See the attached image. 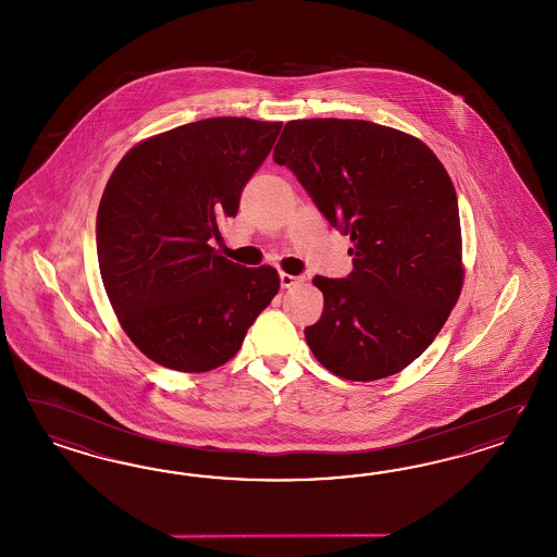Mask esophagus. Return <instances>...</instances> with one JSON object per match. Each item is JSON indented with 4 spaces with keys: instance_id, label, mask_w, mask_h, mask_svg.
<instances>
[{
    "instance_id": "34e87169",
    "label": "esophagus",
    "mask_w": 557,
    "mask_h": 557,
    "mask_svg": "<svg viewBox=\"0 0 557 557\" xmlns=\"http://www.w3.org/2000/svg\"><path fill=\"white\" fill-rule=\"evenodd\" d=\"M306 278L304 276H295V274H287V272H281V287L290 288L295 285H301Z\"/></svg>"
}]
</instances>
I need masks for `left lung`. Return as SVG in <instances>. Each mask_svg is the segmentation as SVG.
I'll list each match as a JSON object with an SVG mask.
<instances>
[{
	"instance_id": "obj_1",
	"label": "left lung",
	"mask_w": 557,
	"mask_h": 557,
	"mask_svg": "<svg viewBox=\"0 0 557 557\" xmlns=\"http://www.w3.org/2000/svg\"><path fill=\"white\" fill-rule=\"evenodd\" d=\"M274 162L355 244L346 278H313L323 293L322 318L306 327L313 357L348 381L399 373L431 346L463 287L445 165L408 133L344 119L290 121Z\"/></svg>"
}]
</instances>
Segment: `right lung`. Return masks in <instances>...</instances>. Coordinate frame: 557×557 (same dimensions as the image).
<instances>
[{"mask_svg": "<svg viewBox=\"0 0 557 557\" xmlns=\"http://www.w3.org/2000/svg\"><path fill=\"white\" fill-rule=\"evenodd\" d=\"M283 123L216 116L126 151L98 207L102 283L126 336L147 359L205 373L234 359L281 278L239 267L211 244Z\"/></svg>", "mask_w": 557, "mask_h": 557, "instance_id": "obj_1", "label": "right lung"}]
</instances>
